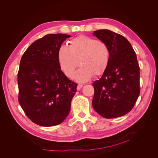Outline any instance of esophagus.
<instances>
[{
  "label": "esophagus",
  "mask_w": 158,
  "mask_h": 158,
  "mask_svg": "<svg viewBox=\"0 0 158 158\" xmlns=\"http://www.w3.org/2000/svg\"><path fill=\"white\" fill-rule=\"evenodd\" d=\"M82 87H83V85H82V84H78V86H77V89H78V90H80Z\"/></svg>",
  "instance_id": "1"
}]
</instances>
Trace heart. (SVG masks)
<instances>
[{
	"mask_svg": "<svg viewBox=\"0 0 158 158\" xmlns=\"http://www.w3.org/2000/svg\"><path fill=\"white\" fill-rule=\"evenodd\" d=\"M69 44V47H60L58 52L59 66L66 76L73 77L79 63L82 66L74 75V79L79 82H86L94 74L101 75L106 70L110 51L104 41L80 35Z\"/></svg>",
	"mask_w": 158,
	"mask_h": 158,
	"instance_id": "1",
	"label": "heart"
}]
</instances>
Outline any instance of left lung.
I'll use <instances>...</instances> for the list:
<instances>
[{
	"mask_svg": "<svg viewBox=\"0 0 158 158\" xmlns=\"http://www.w3.org/2000/svg\"><path fill=\"white\" fill-rule=\"evenodd\" d=\"M93 35L108 45L110 59L106 70L93 84L92 106L106 118L125 115L133 108L140 94V68L136 55L125 37L109 30Z\"/></svg>",
	"mask_w": 158,
	"mask_h": 158,
	"instance_id": "8db88e82",
	"label": "left lung"
}]
</instances>
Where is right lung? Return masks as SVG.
Masks as SVG:
<instances>
[{"mask_svg":"<svg viewBox=\"0 0 158 158\" xmlns=\"http://www.w3.org/2000/svg\"><path fill=\"white\" fill-rule=\"evenodd\" d=\"M70 35L49 34L34 41L20 60L18 101L27 117L42 127L59 125L68 116L78 84L62 72L61 44Z\"/></svg>","mask_w":158,"mask_h":158,"instance_id":"right-lung-1","label":"right lung"}]
</instances>
